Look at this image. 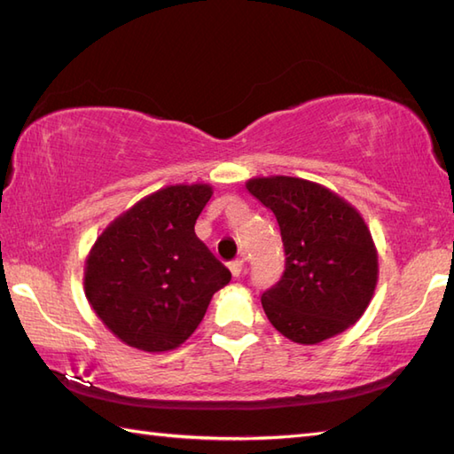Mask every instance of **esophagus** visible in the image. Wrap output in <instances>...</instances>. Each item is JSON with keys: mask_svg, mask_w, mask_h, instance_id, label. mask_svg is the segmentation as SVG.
Returning <instances> with one entry per match:
<instances>
[{"mask_svg": "<svg viewBox=\"0 0 454 454\" xmlns=\"http://www.w3.org/2000/svg\"><path fill=\"white\" fill-rule=\"evenodd\" d=\"M228 268H230V271H232L234 278H239V275H242V271H244V262L242 260H236V262L230 263Z\"/></svg>", "mask_w": 454, "mask_h": 454, "instance_id": "obj_1", "label": "esophagus"}]
</instances>
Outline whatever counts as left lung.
I'll use <instances>...</instances> for the list:
<instances>
[{
    "mask_svg": "<svg viewBox=\"0 0 454 454\" xmlns=\"http://www.w3.org/2000/svg\"><path fill=\"white\" fill-rule=\"evenodd\" d=\"M246 189L278 218L286 247V271L262 297L270 323L299 344L344 333L378 283V250L360 212L299 176H255Z\"/></svg>",
    "mask_w": 454,
    "mask_h": 454,
    "instance_id": "left-lung-1",
    "label": "left lung"
}]
</instances>
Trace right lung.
I'll return each mask as SVG.
<instances>
[{
	"label": "right lung",
	"instance_id": "add662e5",
	"mask_svg": "<svg viewBox=\"0 0 454 454\" xmlns=\"http://www.w3.org/2000/svg\"><path fill=\"white\" fill-rule=\"evenodd\" d=\"M212 186L168 184L133 204L96 238L84 293L98 318L131 348L175 350L197 331L230 271L194 234Z\"/></svg>",
	"mask_w": 454,
	"mask_h": 454
}]
</instances>
